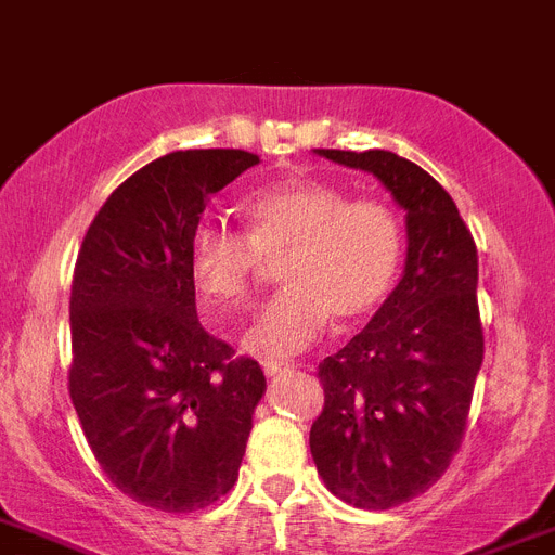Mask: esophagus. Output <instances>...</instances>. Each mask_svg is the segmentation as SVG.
Instances as JSON below:
<instances>
[{
  "label": "esophagus",
  "mask_w": 555,
  "mask_h": 555,
  "mask_svg": "<svg viewBox=\"0 0 555 555\" xmlns=\"http://www.w3.org/2000/svg\"><path fill=\"white\" fill-rule=\"evenodd\" d=\"M283 371H288V364L263 362V373H267V376H274V373H283Z\"/></svg>",
  "instance_id": "obj_1"
}]
</instances>
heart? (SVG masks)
Listing matches in <instances>:
<instances>
[{
  "instance_id": "1",
  "label": "heart",
  "mask_w": 555,
  "mask_h": 555,
  "mask_svg": "<svg viewBox=\"0 0 555 555\" xmlns=\"http://www.w3.org/2000/svg\"><path fill=\"white\" fill-rule=\"evenodd\" d=\"M246 232L216 221L191 235V274L212 309L249 300L263 260H281L283 292L260 309L244 348L267 359L302 353L334 320L364 323L387 300L401 263V230L376 198H348L325 182H283L253 193Z\"/></svg>"
}]
</instances>
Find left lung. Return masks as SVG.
Segmentation results:
<instances>
[{
    "instance_id": "1",
    "label": "left lung",
    "mask_w": 555,
    "mask_h": 555,
    "mask_svg": "<svg viewBox=\"0 0 555 555\" xmlns=\"http://www.w3.org/2000/svg\"><path fill=\"white\" fill-rule=\"evenodd\" d=\"M317 154L373 173L406 212L404 274L371 323L320 362L325 406L309 435L331 494L387 511L438 482L466 435L482 364L477 246L452 196L404 156Z\"/></svg>"
}]
</instances>
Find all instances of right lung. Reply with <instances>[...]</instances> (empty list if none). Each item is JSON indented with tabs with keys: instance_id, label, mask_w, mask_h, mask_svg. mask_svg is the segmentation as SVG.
<instances>
[{
	"instance_id": "1",
	"label": "right lung",
	"mask_w": 555,
	"mask_h": 555,
	"mask_svg": "<svg viewBox=\"0 0 555 555\" xmlns=\"http://www.w3.org/2000/svg\"><path fill=\"white\" fill-rule=\"evenodd\" d=\"M260 159L238 149L165 154L106 198L80 244L69 297V399L94 461L168 514L235 486L267 378L202 328L191 235L212 193Z\"/></svg>"
}]
</instances>
